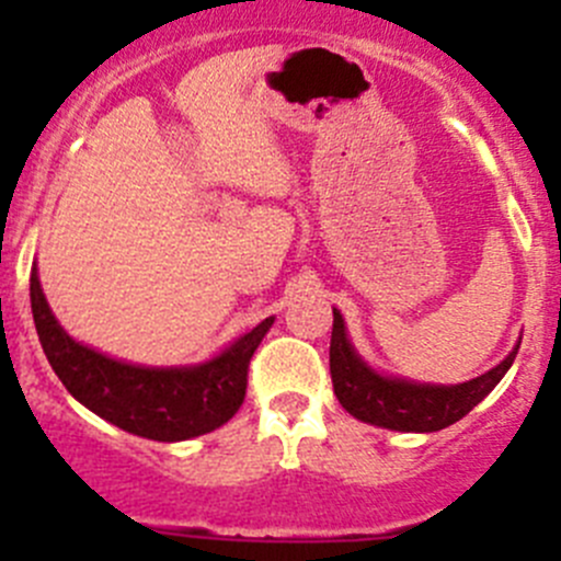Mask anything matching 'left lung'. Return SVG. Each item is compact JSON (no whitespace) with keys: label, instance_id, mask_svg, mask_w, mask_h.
<instances>
[{"label":"left lung","instance_id":"8db88e82","mask_svg":"<svg viewBox=\"0 0 561 561\" xmlns=\"http://www.w3.org/2000/svg\"><path fill=\"white\" fill-rule=\"evenodd\" d=\"M522 344V342H518ZM518 347L485 375L461 386H417L371 371L350 347L342 314L333 309L331 380L339 404L364 423L393 432H439L478 407L516 360Z\"/></svg>","mask_w":561,"mask_h":561}]
</instances>
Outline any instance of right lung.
Here are the masks:
<instances>
[{
  "label": "right lung",
  "instance_id": "1",
  "mask_svg": "<svg viewBox=\"0 0 561 561\" xmlns=\"http://www.w3.org/2000/svg\"><path fill=\"white\" fill-rule=\"evenodd\" d=\"M30 296L39 344L61 386L94 415L157 443L201 437L239 412L247 396L249 360L274 322V317H265L233 347L203 366L144 369L72 342L50 314L39 290L37 268H32Z\"/></svg>",
  "mask_w": 561,
  "mask_h": 561
}]
</instances>
